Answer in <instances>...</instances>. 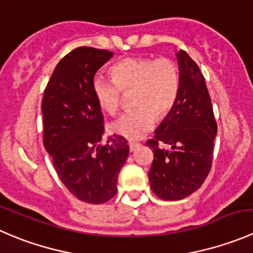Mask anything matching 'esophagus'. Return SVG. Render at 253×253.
<instances>
[{
  "instance_id": "obj_1",
  "label": "esophagus",
  "mask_w": 253,
  "mask_h": 253,
  "mask_svg": "<svg viewBox=\"0 0 253 253\" xmlns=\"http://www.w3.org/2000/svg\"><path fill=\"white\" fill-rule=\"evenodd\" d=\"M137 147H139V143H137V142H133V141L128 142V148L131 152H133Z\"/></svg>"
}]
</instances>
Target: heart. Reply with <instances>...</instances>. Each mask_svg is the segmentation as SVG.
<instances>
[{
  "label": "heart",
  "mask_w": 253,
  "mask_h": 253,
  "mask_svg": "<svg viewBox=\"0 0 253 253\" xmlns=\"http://www.w3.org/2000/svg\"><path fill=\"white\" fill-rule=\"evenodd\" d=\"M111 80L97 79L92 91L97 105L109 115H116L122 106V93L131 94L136 110L125 114L111 125L114 133L138 139L153 128L156 116L163 119L175 105L179 92V70L168 58H125L110 69Z\"/></svg>",
  "instance_id": "heart-1"
}]
</instances>
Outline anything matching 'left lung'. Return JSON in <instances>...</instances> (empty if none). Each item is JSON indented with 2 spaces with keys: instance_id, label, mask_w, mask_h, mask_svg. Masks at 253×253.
Masks as SVG:
<instances>
[{
  "instance_id": "obj_1",
  "label": "left lung",
  "mask_w": 253,
  "mask_h": 253,
  "mask_svg": "<svg viewBox=\"0 0 253 253\" xmlns=\"http://www.w3.org/2000/svg\"><path fill=\"white\" fill-rule=\"evenodd\" d=\"M179 64L175 105L156 129L147 146L154 158L148 171L152 192L163 200H180L198 190L212 163L217 125L204 75L184 50L176 53ZM159 141L170 150L159 149Z\"/></svg>"
}]
</instances>
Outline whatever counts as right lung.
<instances>
[{
    "mask_svg": "<svg viewBox=\"0 0 253 253\" xmlns=\"http://www.w3.org/2000/svg\"><path fill=\"white\" fill-rule=\"evenodd\" d=\"M114 54L79 46L58 63L42 101L45 151L54 168L74 197L102 204L115 197L117 178L128 156L122 136L101 144L104 116L92 91L97 70Z\"/></svg>",
    "mask_w": 253,
    "mask_h": 253,
    "instance_id": "1",
    "label": "right lung"
}]
</instances>
